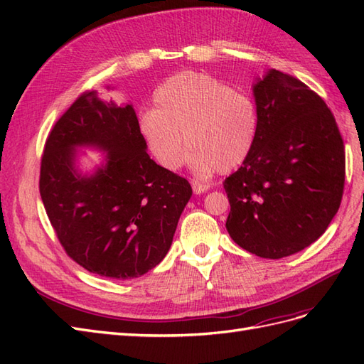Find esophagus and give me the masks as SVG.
<instances>
[{
  "label": "esophagus",
  "instance_id": "1",
  "mask_svg": "<svg viewBox=\"0 0 364 364\" xmlns=\"http://www.w3.org/2000/svg\"><path fill=\"white\" fill-rule=\"evenodd\" d=\"M191 186H193V190H194L196 194H202V193H206L209 190L208 183H203V182H199V181H193Z\"/></svg>",
  "mask_w": 364,
  "mask_h": 364
}]
</instances>
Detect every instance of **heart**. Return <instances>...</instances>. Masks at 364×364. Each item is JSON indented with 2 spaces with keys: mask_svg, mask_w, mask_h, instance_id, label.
Listing matches in <instances>:
<instances>
[{
  "mask_svg": "<svg viewBox=\"0 0 364 364\" xmlns=\"http://www.w3.org/2000/svg\"><path fill=\"white\" fill-rule=\"evenodd\" d=\"M155 105L142 112L139 130L151 155L168 170L182 165L185 139L191 168L202 176L237 170L257 144V103L209 74L183 71L170 77L158 87Z\"/></svg>",
  "mask_w": 364,
  "mask_h": 364,
  "instance_id": "1",
  "label": "heart"
}]
</instances>
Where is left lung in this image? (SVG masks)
Here are the masks:
<instances>
[{
    "label": "left lung",
    "instance_id": "obj_1",
    "mask_svg": "<svg viewBox=\"0 0 364 364\" xmlns=\"http://www.w3.org/2000/svg\"><path fill=\"white\" fill-rule=\"evenodd\" d=\"M253 95L258 138L223 183L226 229L240 247L279 259L314 243L338 211L345 146L322 97L296 77L270 70Z\"/></svg>",
    "mask_w": 364,
    "mask_h": 364
}]
</instances>
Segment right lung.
Listing matches in <instances>:
<instances>
[{
    "mask_svg": "<svg viewBox=\"0 0 364 364\" xmlns=\"http://www.w3.org/2000/svg\"><path fill=\"white\" fill-rule=\"evenodd\" d=\"M97 145L107 165L91 178L73 171V147ZM130 105L87 90L56 121L41 159L39 191L67 255L114 279L138 278L167 255L191 185L147 155Z\"/></svg>",
    "mask_w": 364,
    "mask_h": 364,
    "instance_id": "1",
    "label": "right lung"
}]
</instances>
